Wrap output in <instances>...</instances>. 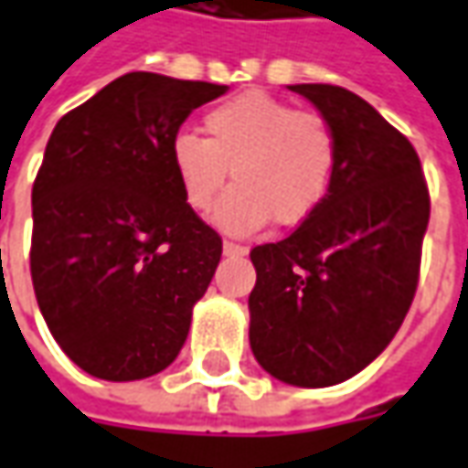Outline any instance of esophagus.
Instances as JSON below:
<instances>
[{
    "label": "esophagus",
    "instance_id": "1",
    "mask_svg": "<svg viewBox=\"0 0 468 468\" xmlns=\"http://www.w3.org/2000/svg\"><path fill=\"white\" fill-rule=\"evenodd\" d=\"M222 250H225V256H246L248 253L246 246L233 243V240H225V243H222Z\"/></svg>",
    "mask_w": 468,
    "mask_h": 468
}]
</instances>
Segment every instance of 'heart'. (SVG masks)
<instances>
[{"mask_svg": "<svg viewBox=\"0 0 468 468\" xmlns=\"http://www.w3.org/2000/svg\"><path fill=\"white\" fill-rule=\"evenodd\" d=\"M205 133H179L168 158L186 205L212 207L228 181L235 186L215 207V225L233 235L310 220L330 194L341 141L323 112L297 110L263 91H248L212 107Z\"/></svg>", "mask_w": 468, "mask_h": 468, "instance_id": "b5f03b06", "label": "heart"}]
</instances>
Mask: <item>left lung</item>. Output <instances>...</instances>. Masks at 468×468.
Returning <instances> with one entry per match:
<instances>
[{
  "label": "left lung",
  "mask_w": 468,
  "mask_h": 468,
  "mask_svg": "<svg viewBox=\"0 0 468 468\" xmlns=\"http://www.w3.org/2000/svg\"><path fill=\"white\" fill-rule=\"evenodd\" d=\"M333 122L341 158L323 207L250 250V348L294 387H333L389 346L420 279L431 194L412 143L358 94L289 87Z\"/></svg>",
  "instance_id": "8db88e82"
}]
</instances>
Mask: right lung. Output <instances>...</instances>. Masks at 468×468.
<instances>
[{
  "mask_svg": "<svg viewBox=\"0 0 468 468\" xmlns=\"http://www.w3.org/2000/svg\"><path fill=\"white\" fill-rule=\"evenodd\" d=\"M222 84L133 71L53 127L33 184L30 274L63 354L107 381L154 377L179 356L222 256L168 148Z\"/></svg>",
  "mask_w": 468,
  "mask_h": 468,
  "instance_id": "add662e5",
  "label": "right lung"
}]
</instances>
